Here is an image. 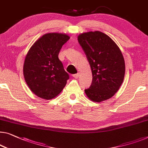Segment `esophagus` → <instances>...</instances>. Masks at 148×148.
<instances>
[{
  "mask_svg": "<svg viewBox=\"0 0 148 148\" xmlns=\"http://www.w3.org/2000/svg\"><path fill=\"white\" fill-rule=\"evenodd\" d=\"M79 76H80V74H73V77L75 78H78Z\"/></svg>",
  "mask_w": 148,
  "mask_h": 148,
  "instance_id": "1",
  "label": "esophagus"
}]
</instances>
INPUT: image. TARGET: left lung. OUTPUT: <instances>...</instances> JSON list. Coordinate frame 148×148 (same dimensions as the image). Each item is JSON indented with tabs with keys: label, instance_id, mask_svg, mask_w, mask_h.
Here are the masks:
<instances>
[{
	"label": "left lung",
	"instance_id": "left-lung-1",
	"mask_svg": "<svg viewBox=\"0 0 148 148\" xmlns=\"http://www.w3.org/2000/svg\"><path fill=\"white\" fill-rule=\"evenodd\" d=\"M78 40L89 62L92 84L85 93L90 100L102 102L112 98L123 83L125 62L118 45L107 34L90 31L79 34Z\"/></svg>",
	"mask_w": 148,
	"mask_h": 148
}]
</instances>
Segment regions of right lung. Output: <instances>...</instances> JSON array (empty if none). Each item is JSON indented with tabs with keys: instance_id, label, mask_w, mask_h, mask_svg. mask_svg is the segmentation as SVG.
<instances>
[{
	"instance_id": "obj_1",
	"label": "right lung",
	"mask_w": 148,
	"mask_h": 148,
	"mask_svg": "<svg viewBox=\"0 0 148 148\" xmlns=\"http://www.w3.org/2000/svg\"><path fill=\"white\" fill-rule=\"evenodd\" d=\"M69 39L66 34L47 33L28 50L23 66L24 78L30 90L39 98H54L66 84L69 75L64 69L58 54Z\"/></svg>"
}]
</instances>
